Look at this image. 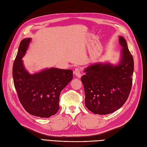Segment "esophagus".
Listing matches in <instances>:
<instances>
[{"label": "esophagus", "instance_id": "esophagus-1", "mask_svg": "<svg viewBox=\"0 0 147 147\" xmlns=\"http://www.w3.org/2000/svg\"><path fill=\"white\" fill-rule=\"evenodd\" d=\"M74 74L78 78H81L82 74H81V69L80 68L77 67V68L75 69L74 70Z\"/></svg>", "mask_w": 147, "mask_h": 147}]
</instances>
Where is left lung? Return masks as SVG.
Returning a JSON list of instances; mask_svg holds the SVG:
<instances>
[{"label": "left lung", "mask_w": 147, "mask_h": 147, "mask_svg": "<svg viewBox=\"0 0 147 147\" xmlns=\"http://www.w3.org/2000/svg\"><path fill=\"white\" fill-rule=\"evenodd\" d=\"M123 48L117 65L96 63L84 70L81 80L84 86L85 106L94 114L105 115L121 108L127 100L132 84L134 59L124 37L119 36Z\"/></svg>", "instance_id": "left-lung-1"}]
</instances>
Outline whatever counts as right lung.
<instances>
[{"label":"right lung","mask_w":147,"mask_h":147,"mask_svg":"<svg viewBox=\"0 0 147 147\" xmlns=\"http://www.w3.org/2000/svg\"><path fill=\"white\" fill-rule=\"evenodd\" d=\"M31 39H23L20 44L13 65L14 86L20 101L28 113L35 116L49 117L59 109L61 92L72 80L73 72L53 67L30 74L22 59Z\"/></svg>","instance_id":"add662e5"}]
</instances>
